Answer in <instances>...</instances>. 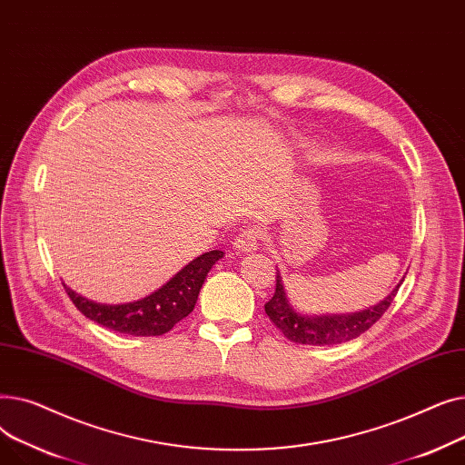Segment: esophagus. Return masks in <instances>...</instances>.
<instances>
[{
	"label": "esophagus",
	"mask_w": 465,
	"mask_h": 465,
	"mask_svg": "<svg viewBox=\"0 0 465 465\" xmlns=\"http://www.w3.org/2000/svg\"><path fill=\"white\" fill-rule=\"evenodd\" d=\"M260 247V232L251 228V230H245L241 232L235 241H233V249L237 252H251V251H256Z\"/></svg>",
	"instance_id": "1"
}]
</instances>
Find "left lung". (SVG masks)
Returning a JSON list of instances; mask_svg holds the SVG:
<instances>
[{
    "mask_svg": "<svg viewBox=\"0 0 465 465\" xmlns=\"http://www.w3.org/2000/svg\"><path fill=\"white\" fill-rule=\"evenodd\" d=\"M401 284V282H400ZM400 284L390 292V296L384 298L375 307H370L360 312L351 314H324V316H305L292 309L281 273L277 272V286L273 298L265 303V314L270 321L284 333L286 339L294 341L300 345H337L345 341L356 339L363 331H368L381 316L388 311L390 303L394 302Z\"/></svg>",
    "mask_w": 465,
    "mask_h": 465,
    "instance_id": "8db88e82",
    "label": "left lung"
}]
</instances>
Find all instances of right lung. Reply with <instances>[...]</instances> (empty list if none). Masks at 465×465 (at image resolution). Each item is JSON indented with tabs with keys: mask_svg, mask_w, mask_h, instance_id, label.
Wrapping results in <instances>:
<instances>
[{
	"mask_svg": "<svg viewBox=\"0 0 465 465\" xmlns=\"http://www.w3.org/2000/svg\"><path fill=\"white\" fill-rule=\"evenodd\" d=\"M224 256L223 251H211L195 260L167 281L162 288L153 292L134 303H122V305H105L95 303L75 290H71L65 282L64 288L71 302L86 316V319L102 324L113 331L128 333L135 337H151V335H163L177 322L193 311L195 302H198L200 290L211 267Z\"/></svg>",
	"mask_w": 465,
	"mask_h": 465,
	"instance_id": "right-lung-1",
	"label": "right lung"
}]
</instances>
